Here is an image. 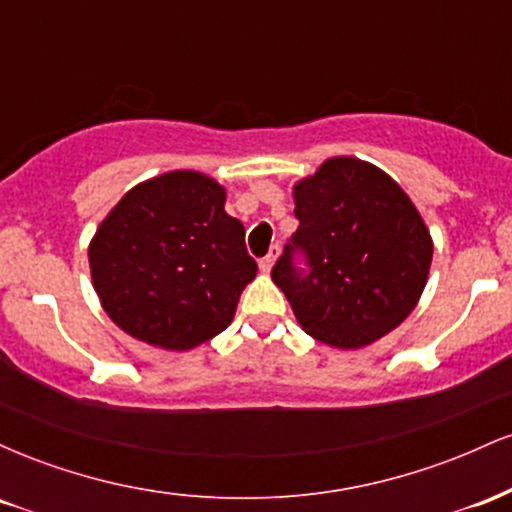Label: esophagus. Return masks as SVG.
I'll return each mask as SVG.
<instances>
[{
	"label": "esophagus",
	"mask_w": 512,
	"mask_h": 512,
	"mask_svg": "<svg viewBox=\"0 0 512 512\" xmlns=\"http://www.w3.org/2000/svg\"><path fill=\"white\" fill-rule=\"evenodd\" d=\"M276 252H279L276 248H274V250H269V255H264L262 260H260V269H262L264 274L272 272V267H274V262H276Z\"/></svg>",
	"instance_id": "obj_1"
}]
</instances>
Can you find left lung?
<instances>
[{
	"mask_svg": "<svg viewBox=\"0 0 512 512\" xmlns=\"http://www.w3.org/2000/svg\"><path fill=\"white\" fill-rule=\"evenodd\" d=\"M293 199L298 228L272 279L303 330L337 349H361L402 325L433 257L426 223L402 187L370 163L339 156L298 182Z\"/></svg>",
	"mask_w": 512,
	"mask_h": 512,
	"instance_id": "obj_1",
	"label": "left lung"
}]
</instances>
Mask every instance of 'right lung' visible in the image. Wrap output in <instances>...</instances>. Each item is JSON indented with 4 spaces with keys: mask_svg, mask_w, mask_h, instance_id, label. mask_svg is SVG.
<instances>
[{
    "mask_svg": "<svg viewBox=\"0 0 512 512\" xmlns=\"http://www.w3.org/2000/svg\"><path fill=\"white\" fill-rule=\"evenodd\" d=\"M226 190L173 170L129 190L88 248L93 289L120 330L185 351L231 325L257 262L243 223L223 211Z\"/></svg>",
    "mask_w": 512,
    "mask_h": 512,
    "instance_id": "obj_1",
    "label": "right lung"
}]
</instances>
